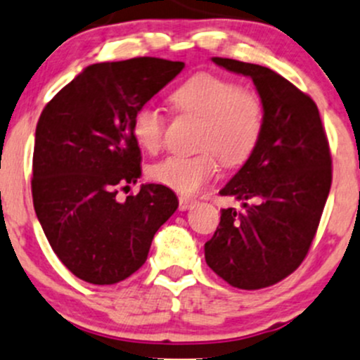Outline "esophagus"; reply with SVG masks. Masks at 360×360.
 I'll list each match as a JSON object with an SVG mask.
<instances>
[{
    "label": "esophagus",
    "instance_id": "34e87169",
    "mask_svg": "<svg viewBox=\"0 0 360 360\" xmlns=\"http://www.w3.org/2000/svg\"><path fill=\"white\" fill-rule=\"evenodd\" d=\"M196 205L195 198H189V196H179V210L186 212L189 208H193Z\"/></svg>",
    "mask_w": 360,
    "mask_h": 360
}]
</instances>
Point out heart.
<instances>
[{"instance_id": "1", "label": "heart", "mask_w": 360, "mask_h": 360, "mask_svg": "<svg viewBox=\"0 0 360 360\" xmlns=\"http://www.w3.org/2000/svg\"><path fill=\"white\" fill-rule=\"evenodd\" d=\"M181 112L203 120L196 155H169L150 167L152 181L183 195L198 193L217 176L220 160L229 167L244 164L262 141L266 112L258 92L213 73H196L171 94ZM165 120L159 109L143 104L131 117V135L145 152H157Z\"/></svg>"}]
</instances>
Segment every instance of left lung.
<instances>
[{"label":"left lung","mask_w":360,"mask_h":360,"mask_svg":"<svg viewBox=\"0 0 360 360\" xmlns=\"http://www.w3.org/2000/svg\"><path fill=\"white\" fill-rule=\"evenodd\" d=\"M212 59L251 78L266 122L258 148L220 189L243 210L224 208L205 259L232 287L264 289L297 270L309 251L331 186L330 145L318 105L289 80L259 65Z\"/></svg>","instance_id":"1"}]
</instances>
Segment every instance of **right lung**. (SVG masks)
I'll use <instances>...</instances> for the list:
<instances>
[{
  "instance_id": "add662e5",
  "label": "right lung",
  "mask_w": 360,
  "mask_h": 360,
  "mask_svg": "<svg viewBox=\"0 0 360 360\" xmlns=\"http://www.w3.org/2000/svg\"><path fill=\"white\" fill-rule=\"evenodd\" d=\"M184 63L133 58L90 65L47 102L35 128L32 198L39 222L61 263L94 285H112L147 262L153 236L176 212L162 184H143L131 117Z\"/></svg>"
}]
</instances>
